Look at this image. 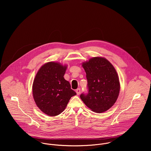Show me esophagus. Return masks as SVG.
Instances as JSON below:
<instances>
[{
	"label": "esophagus",
	"instance_id": "34e87169",
	"mask_svg": "<svg viewBox=\"0 0 151 151\" xmlns=\"http://www.w3.org/2000/svg\"><path fill=\"white\" fill-rule=\"evenodd\" d=\"M76 93H77V94L78 95H80V92H81V89H80V88L77 89L76 90Z\"/></svg>",
	"mask_w": 151,
	"mask_h": 151
}]
</instances>
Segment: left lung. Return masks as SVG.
I'll use <instances>...</instances> for the list:
<instances>
[{"mask_svg":"<svg viewBox=\"0 0 151 151\" xmlns=\"http://www.w3.org/2000/svg\"><path fill=\"white\" fill-rule=\"evenodd\" d=\"M86 73L88 92L80 98L88 108L96 113L106 111L116 102L120 92L116 69L104 58L95 57L82 64Z\"/></svg>","mask_w":151,"mask_h":151,"instance_id":"obj_1","label":"left lung"}]
</instances>
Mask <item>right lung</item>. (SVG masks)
Here are the masks:
<instances>
[{
  "mask_svg": "<svg viewBox=\"0 0 151 151\" xmlns=\"http://www.w3.org/2000/svg\"><path fill=\"white\" fill-rule=\"evenodd\" d=\"M67 65L50 62L37 72L32 85L37 106L49 116H58L66 108L70 98L77 93L63 77Z\"/></svg>",
  "mask_w": 151,
  "mask_h": 151,
  "instance_id": "add662e5",
  "label": "right lung"
}]
</instances>
